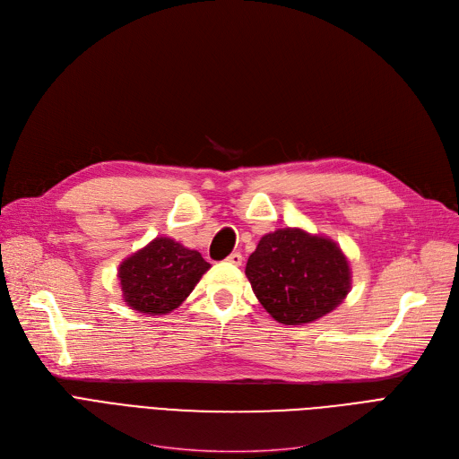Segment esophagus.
Segmentation results:
<instances>
[{"label":"esophagus","mask_w":459,"mask_h":459,"mask_svg":"<svg viewBox=\"0 0 459 459\" xmlns=\"http://www.w3.org/2000/svg\"><path fill=\"white\" fill-rule=\"evenodd\" d=\"M242 260H244V256H242V253H238V251H234V253H230L227 256V262L234 264V266H239V264H242Z\"/></svg>","instance_id":"1"}]
</instances>
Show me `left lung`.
<instances>
[{
  "label": "left lung",
  "mask_w": 459,
  "mask_h": 459,
  "mask_svg": "<svg viewBox=\"0 0 459 459\" xmlns=\"http://www.w3.org/2000/svg\"><path fill=\"white\" fill-rule=\"evenodd\" d=\"M246 275L262 307L284 325L325 316L342 303L351 284L341 247L301 229L262 236L247 260Z\"/></svg>",
  "instance_id": "obj_1"
}]
</instances>
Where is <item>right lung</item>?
I'll return each instance as SVG.
<instances>
[{
  "label": "right lung",
  "mask_w": 459,
  "mask_h": 459,
  "mask_svg": "<svg viewBox=\"0 0 459 459\" xmlns=\"http://www.w3.org/2000/svg\"><path fill=\"white\" fill-rule=\"evenodd\" d=\"M210 264L171 238H156L118 268L125 301L143 315H167L177 308Z\"/></svg>",
  "instance_id": "add662e5"
}]
</instances>
